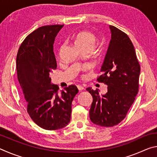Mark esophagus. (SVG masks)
I'll return each instance as SVG.
<instances>
[{"label": "esophagus", "mask_w": 157, "mask_h": 157, "mask_svg": "<svg viewBox=\"0 0 157 157\" xmlns=\"http://www.w3.org/2000/svg\"><path fill=\"white\" fill-rule=\"evenodd\" d=\"M77 87H78V90L79 91H82V90H83L84 88L83 86H82V85H80V84H78V85H77Z\"/></svg>", "instance_id": "obj_1"}]
</instances>
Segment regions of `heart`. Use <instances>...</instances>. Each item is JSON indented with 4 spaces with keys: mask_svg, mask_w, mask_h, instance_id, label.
Wrapping results in <instances>:
<instances>
[{
    "mask_svg": "<svg viewBox=\"0 0 157 157\" xmlns=\"http://www.w3.org/2000/svg\"><path fill=\"white\" fill-rule=\"evenodd\" d=\"M73 40L79 50H93L97 41V37L89 31H81L75 34Z\"/></svg>",
    "mask_w": 157,
    "mask_h": 157,
    "instance_id": "obj_1",
    "label": "heart"
}]
</instances>
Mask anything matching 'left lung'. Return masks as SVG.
Here are the masks:
<instances>
[{
  "label": "left lung",
  "mask_w": 157,
  "mask_h": 157,
  "mask_svg": "<svg viewBox=\"0 0 157 157\" xmlns=\"http://www.w3.org/2000/svg\"><path fill=\"white\" fill-rule=\"evenodd\" d=\"M111 39L98 81L107 85V92L99 94L86 89L93 97L89 111L92 123L102 127L116 125L125 118L139 92L140 66L134 45L127 34L109 25Z\"/></svg>",
  "instance_id": "obj_1"
}]
</instances>
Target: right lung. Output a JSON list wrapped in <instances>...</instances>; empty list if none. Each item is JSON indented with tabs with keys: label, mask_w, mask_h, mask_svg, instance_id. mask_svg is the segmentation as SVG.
I'll use <instances>...</instances> for the list:
<instances>
[{
	"label": "right lung",
	"mask_w": 157,
	"mask_h": 157,
	"mask_svg": "<svg viewBox=\"0 0 157 157\" xmlns=\"http://www.w3.org/2000/svg\"><path fill=\"white\" fill-rule=\"evenodd\" d=\"M63 25H44L26 37L17 56L18 82L30 118L47 130L63 128L71 121V105L78 89L71 84L58 93L50 73L57 68L53 44Z\"/></svg>",
	"instance_id": "add662e5"
}]
</instances>
